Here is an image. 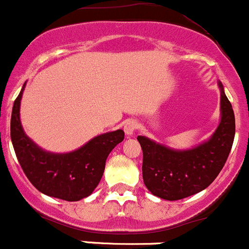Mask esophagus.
Returning <instances> with one entry per match:
<instances>
[{"label":"esophagus","mask_w":249,"mask_h":249,"mask_svg":"<svg viewBox=\"0 0 249 249\" xmlns=\"http://www.w3.org/2000/svg\"><path fill=\"white\" fill-rule=\"evenodd\" d=\"M138 123L135 122V120H127L126 123H125L124 125V131L125 134H126V136H132L134 135V132L136 131V129H138Z\"/></svg>","instance_id":"1"}]
</instances>
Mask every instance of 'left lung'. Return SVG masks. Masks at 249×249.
Segmentation results:
<instances>
[{"label":"left lung","instance_id":"8db88e82","mask_svg":"<svg viewBox=\"0 0 249 249\" xmlns=\"http://www.w3.org/2000/svg\"><path fill=\"white\" fill-rule=\"evenodd\" d=\"M221 120L210 139L189 150H173L138 136L146 188L161 199L179 200L208 188L226 163L234 139V114L219 82Z\"/></svg>","mask_w":249,"mask_h":249}]
</instances>
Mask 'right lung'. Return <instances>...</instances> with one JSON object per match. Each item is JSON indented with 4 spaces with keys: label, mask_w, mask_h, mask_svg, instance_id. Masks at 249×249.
<instances>
[{
    "label": "right lung",
    "mask_w": 249,
    "mask_h": 249,
    "mask_svg": "<svg viewBox=\"0 0 249 249\" xmlns=\"http://www.w3.org/2000/svg\"><path fill=\"white\" fill-rule=\"evenodd\" d=\"M24 87L25 83L11 117V140L23 172L39 192L49 196L66 201L87 198L101 182L108 155L124 140V131L102 134L69 153L48 152L30 140L22 127L19 108Z\"/></svg>",
    "instance_id": "obj_1"
}]
</instances>
